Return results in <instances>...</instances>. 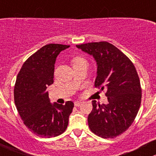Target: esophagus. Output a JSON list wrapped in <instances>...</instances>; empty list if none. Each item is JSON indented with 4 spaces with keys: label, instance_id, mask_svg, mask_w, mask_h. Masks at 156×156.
Returning <instances> with one entry per match:
<instances>
[{
    "label": "esophagus",
    "instance_id": "obj_1",
    "mask_svg": "<svg viewBox=\"0 0 156 156\" xmlns=\"http://www.w3.org/2000/svg\"><path fill=\"white\" fill-rule=\"evenodd\" d=\"M81 101H76V102H75V106H80L81 105Z\"/></svg>",
    "mask_w": 156,
    "mask_h": 156
}]
</instances>
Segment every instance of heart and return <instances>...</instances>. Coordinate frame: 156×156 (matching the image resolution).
<instances>
[{"label": "heart", "instance_id": "heart-1", "mask_svg": "<svg viewBox=\"0 0 156 156\" xmlns=\"http://www.w3.org/2000/svg\"><path fill=\"white\" fill-rule=\"evenodd\" d=\"M85 62V60H84L83 58L80 57V56H76V57H74L73 59H72V61H71L72 66H77V65H78V64L81 63V62Z\"/></svg>", "mask_w": 156, "mask_h": 156}]
</instances>
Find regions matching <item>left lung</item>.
I'll return each mask as SVG.
<instances>
[{
	"mask_svg": "<svg viewBox=\"0 0 156 156\" xmlns=\"http://www.w3.org/2000/svg\"><path fill=\"white\" fill-rule=\"evenodd\" d=\"M97 61L96 88L106 90L108 104L92 101L88 125L100 137L114 138L123 133L134 121L142 98L139 76L133 62L119 49L106 41L76 45Z\"/></svg>",
	"mask_w": 156,
	"mask_h": 156,
	"instance_id": "8db88e82",
	"label": "left lung"
}]
</instances>
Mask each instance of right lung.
<instances>
[{
	"mask_svg": "<svg viewBox=\"0 0 156 156\" xmlns=\"http://www.w3.org/2000/svg\"><path fill=\"white\" fill-rule=\"evenodd\" d=\"M69 47L59 44L42 47L26 59L17 75L14 102L24 125L37 136H59L68 126L74 103L51 104L46 89L53 83L56 57Z\"/></svg>",
	"mask_w": 156,
	"mask_h": 156,
	"instance_id": "obj_1",
	"label": "right lung"
}]
</instances>
